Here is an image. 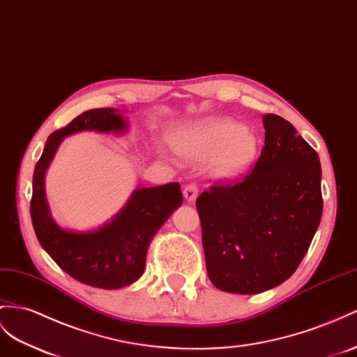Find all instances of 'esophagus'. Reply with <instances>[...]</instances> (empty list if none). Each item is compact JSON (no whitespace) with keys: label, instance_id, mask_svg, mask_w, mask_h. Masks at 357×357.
Listing matches in <instances>:
<instances>
[{"label":"esophagus","instance_id":"esophagus-1","mask_svg":"<svg viewBox=\"0 0 357 357\" xmlns=\"http://www.w3.org/2000/svg\"><path fill=\"white\" fill-rule=\"evenodd\" d=\"M199 193V188L196 184H188L184 187V197L188 202H193V200L197 197Z\"/></svg>","mask_w":357,"mask_h":357}]
</instances>
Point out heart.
Returning a JSON list of instances; mask_svg holds the SVG:
<instances>
[{"mask_svg": "<svg viewBox=\"0 0 357 357\" xmlns=\"http://www.w3.org/2000/svg\"><path fill=\"white\" fill-rule=\"evenodd\" d=\"M176 153L190 161L208 160L215 179L240 176L259 155V140L243 123L227 117H206L172 135Z\"/></svg>", "mask_w": 357, "mask_h": 357, "instance_id": "obj_1", "label": "heart"}]
</instances>
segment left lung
Instances as JSON below:
<instances>
[{"label": "left lung", "mask_w": 357, "mask_h": 357, "mask_svg": "<svg viewBox=\"0 0 357 357\" xmlns=\"http://www.w3.org/2000/svg\"><path fill=\"white\" fill-rule=\"evenodd\" d=\"M252 172L196 200L206 271L214 287L258 294L297 270L323 214L321 164L312 146L276 114Z\"/></svg>", "instance_id": "1"}]
</instances>
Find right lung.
Wrapping results in <instances>:
<instances>
[{
	"label": "right lung",
	"instance_id": "add662e5",
	"mask_svg": "<svg viewBox=\"0 0 357 357\" xmlns=\"http://www.w3.org/2000/svg\"><path fill=\"white\" fill-rule=\"evenodd\" d=\"M126 130L128 122L119 109H89L48 137L33 175L30 213L40 245L69 276L102 289L123 288L142 276L153 235L182 205L181 185L170 182L137 188L112 222L95 231L72 232L51 217L45 196V172L65 137L81 131L121 134Z\"/></svg>",
	"mask_w": 357,
	"mask_h": 357
}]
</instances>
